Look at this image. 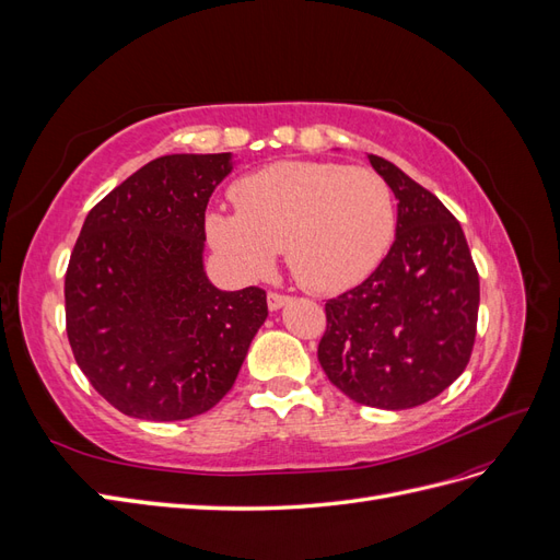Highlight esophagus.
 <instances>
[{
	"instance_id": "obj_1",
	"label": "esophagus",
	"mask_w": 560,
	"mask_h": 560,
	"mask_svg": "<svg viewBox=\"0 0 560 560\" xmlns=\"http://www.w3.org/2000/svg\"><path fill=\"white\" fill-rule=\"evenodd\" d=\"M266 301H268V308H270V311H278V308H282V306H284L287 301H290V296H287V294H280V292H268Z\"/></svg>"
}]
</instances>
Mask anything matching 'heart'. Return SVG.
I'll return each mask as SVG.
<instances>
[{
    "instance_id": "obj_1",
    "label": "heart",
    "mask_w": 560,
    "mask_h": 560,
    "mask_svg": "<svg viewBox=\"0 0 560 560\" xmlns=\"http://www.w3.org/2000/svg\"><path fill=\"white\" fill-rule=\"evenodd\" d=\"M235 214H208V238L245 278L284 249L292 278L336 294L374 270L395 235V196L366 165L280 161L233 184Z\"/></svg>"
}]
</instances>
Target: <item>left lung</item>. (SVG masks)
Listing matches in <instances>:
<instances>
[{"mask_svg":"<svg viewBox=\"0 0 560 560\" xmlns=\"http://www.w3.org/2000/svg\"><path fill=\"white\" fill-rule=\"evenodd\" d=\"M397 196V238L362 284L325 303L317 360L350 399L401 411L463 374L477 338L479 273L463 226L425 186L369 154Z\"/></svg>","mask_w":560,"mask_h":560,"instance_id":"obj_1","label":"left lung"}]
</instances>
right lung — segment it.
Instances as JSON below:
<instances>
[{"label": "right lung", "instance_id": "add662e5", "mask_svg": "<svg viewBox=\"0 0 560 560\" xmlns=\"http://www.w3.org/2000/svg\"><path fill=\"white\" fill-rule=\"evenodd\" d=\"M231 154L147 163L89 212L65 273V325L83 376L142 420L210 411L268 315L261 287L222 292L202 270L206 208Z\"/></svg>", "mask_w": 560, "mask_h": 560}]
</instances>
